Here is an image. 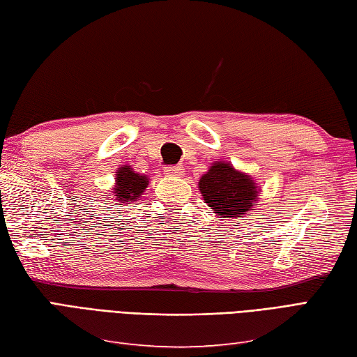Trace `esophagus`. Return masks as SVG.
I'll list each match as a JSON object with an SVG mask.
<instances>
[{"label":"esophagus","instance_id":"esophagus-1","mask_svg":"<svg viewBox=\"0 0 357 357\" xmlns=\"http://www.w3.org/2000/svg\"><path fill=\"white\" fill-rule=\"evenodd\" d=\"M169 177H183L185 176V168L181 165H176V167H167L163 171Z\"/></svg>","mask_w":357,"mask_h":357}]
</instances>
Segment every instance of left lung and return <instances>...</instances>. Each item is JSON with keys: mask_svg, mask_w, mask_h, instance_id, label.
Here are the masks:
<instances>
[{"mask_svg": "<svg viewBox=\"0 0 357 357\" xmlns=\"http://www.w3.org/2000/svg\"><path fill=\"white\" fill-rule=\"evenodd\" d=\"M198 185L207 206L220 218H236L253 211L255 202H257L255 181L229 163H213Z\"/></svg>", "mask_w": 357, "mask_h": 357, "instance_id": "left-lung-1", "label": "left lung"}]
</instances>
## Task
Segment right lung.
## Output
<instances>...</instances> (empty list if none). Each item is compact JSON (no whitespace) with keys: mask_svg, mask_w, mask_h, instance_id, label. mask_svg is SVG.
I'll return each mask as SVG.
<instances>
[{"mask_svg":"<svg viewBox=\"0 0 357 357\" xmlns=\"http://www.w3.org/2000/svg\"><path fill=\"white\" fill-rule=\"evenodd\" d=\"M149 178L145 176H139L132 168L123 167L116 174V186H115V198L121 203L136 202L142 195Z\"/></svg>","mask_w":357,"mask_h":357,"instance_id":"add662e5","label":"right lung"}]
</instances>
